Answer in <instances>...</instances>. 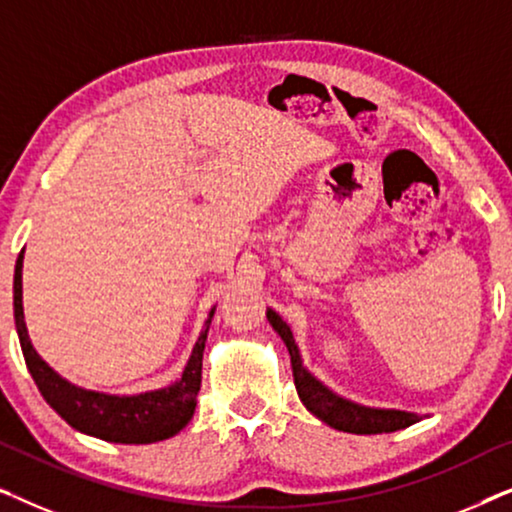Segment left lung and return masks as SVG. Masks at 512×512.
Instances as JSON below:
<instances>
[{
    "mask_svg": "<svg viewBox=\"0 0 512 512\" xmlns=\"http://www.w3.org/2000/svg\"><path fill=\"white\" fill-rule=\"evenodd\" d=\"M270 326L279 333V338L284 340L286 349L291 354V366H293V382H296L298 396L307 410L321 422L333 426V429L356 433V436H373V433H391L408 429V426L422 422V417L417 412L408 410H396V408H370V405H361L349 398L335 394L331 387H326L319 377H314L310 370L305 368L300 349L293 340L291 326L279 317V314L268 307L265 312Z\"/></svg>",
    "mask_w": 512,
    "mask_h": 512,
    "instance_id": "obj_1",
    "label": "left lung"
}]
</instances>
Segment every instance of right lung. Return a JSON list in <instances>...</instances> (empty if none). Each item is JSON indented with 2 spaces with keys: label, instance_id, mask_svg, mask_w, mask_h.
I'll return each mask as SVG.
<instances>
[{
  "label": "right lung",
  "instance_id": "1",
  "mask_svg": "<svg viewBox=\"0 0 512 512\" xmlns=\"http://www.w3.org/2000/svg\"><path fill=\"white\" fill-rule=\"evenodd\" d=\"M23 258L25 249L20 251L16 275H13V317H16V331L27 370L46 403L76 431L107 440V443L149 445L177 436L181 429H186L198 405L202 352H205L209 324H212L216 307L209 310L205 326L177 382L142 391V394H107V391L83 389L48 366L32 345L23 312Z\"/></svg>",
  "mask_w": 512,
  "mask_h": 512
}]
</instances>
